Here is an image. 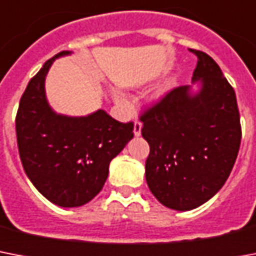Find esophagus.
<instances>
[{"label":"esophagus","mask_w":256,"mask_h":256,"mask_svg":"<svg viewBox=\"0 0 256 256\" xmlns=\"http://www.w3.org/2000/svg\"><path fill=\"white\" fill-rule=\"evenodd\" d=\"M141 128H142V124L140 122H134V136H140L141 134Z\"/></svg>","instance_id":"34e87169"}]
</instances>
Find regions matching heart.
Wrapping results in <instances>:
<instances>
[{"instance_id":"1","label":"heart","mask_w":256,"mask_h":256,"mask_svg":"<svg viewBox=\"0 0 256 256\" xmlns=\"http://www.w3.org/2000/svg\"><path fill=\"white\" fill-rule=\"evenodd\" d=\"M116 100H118V102H122V99L120 98V96H116Z\"/></svg>"}]
</instances>
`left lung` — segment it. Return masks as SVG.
<instances>
[{
    "label": "left lung",
    "mask_w": 256,
    "mask_h": 256,
    "mask_svg": "<svg viewBox=\"0 0 256 256\" xmlns=\"http://www.w3.org/2000/svg\"><path fill=\"white\" fill-rule=\"evenodd\" d=\"M197 55L193 84L181 86L141 116L150 152L145 178L169 209L188 212L214 197L230 176L240 145L235 92L216 60Z\"/></svg>",
    "instance_id": "left-lung-1"
}]
</instances>
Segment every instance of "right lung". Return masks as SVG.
Here are the masks:
<instances>
[{"instance_id": "right-lung-1", "label": "right lung", "mask_w": 256, "mask_h": 256, "mask_svg": "<svg viewBox=\"0 0 256 256\" xmlns=\"http://www.w3.org/2000/svg\"><path fill=\"white\" fill-rule=\"evenodd\" d=\"M32 78L20 102L16 130L22 165L44 197L62 208L86 205L103 189L114 157L134 138V122H120L98 110L67 116L47 102L44 80L55 59Z\"/></svg>"}]
</instances>
